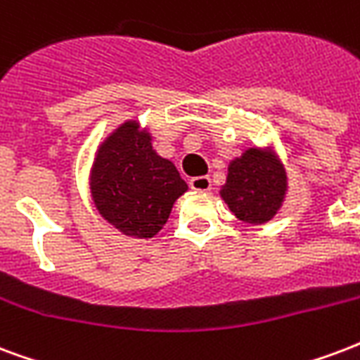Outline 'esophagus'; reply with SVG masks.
Listing matches in <instances>:
<instances>
[{"label": "esophagus", "mask_w": 360, "mask_h": 360, "mask_svg": "<svg viewBox=\"0 0 360 360\" xmlns=\"http://www.w3.org/2000/svg\"><path fill=\"white\" fill-rule=\"evenodd\" d=\"M190 188L195 191H209L210 190V178L209 176L191 178Z\"/></svg>", "instance_id": "1"}]
</instances>
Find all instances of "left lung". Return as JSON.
<instances>
[{
  "mask_svg": "<svg viewBox=\"0 0 360 360\" xmlns=\"http://www.w3.org/2000/svg\"><path fill=\"white\" fill-rule=\"evenodd\" d=\"M288 191V176L273 148H248L229 161L220 188L221 201L241 221L262 226L279 212Z\"/></svg>",
  "mask_w": 360,
  "mask_h": 360,
  "instance_id": "left-lung-1",
  "label": "left lung"
}]
</instances>
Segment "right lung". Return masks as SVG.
Returning a JSON list of instances; mask_svg holds the SVG:
<instances>
[{"label": "right lung", "mask_w": 360, "mask_h": 360, "mask_svg": "<svg viewBox=\"0 0 360 360\" xmlns=\"http://www.w3.org/2000/svg\"><path fill=\"white\" fill-rule=\"evenodd\" d=\"M151 132L129 119L102 140L89 170L98 214L132 239H151L167 224L172 205L188 191L174 163L151 146Z\"/></svg>", "instance_id": "add662e5"}]
</instances>
